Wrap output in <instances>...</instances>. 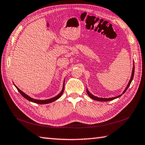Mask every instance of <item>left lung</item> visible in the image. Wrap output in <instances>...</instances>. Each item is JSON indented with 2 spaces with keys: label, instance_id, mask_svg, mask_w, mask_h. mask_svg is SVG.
<instances>
[{
  "label": "left lung",
  "instance_id": "1",
  "mask_svg": "<svg viewBox=\"0 0 145 145\" xmlns=\"http://www.w3.org/2000/svg\"><path fill=\"white\" fill-rule=\"evenodd\" d=\"M134 73H135V65H134V63H133V70H132V73H131V78H130V80L129 81V83L127 85V87H126V88L125 89V90L123 91V92L122 94H123L125 93V91H127V89L128 88V87H130V85L131 84V83L132 82V80H133V76H134ZM87 93L88 95V96L90 97L91 99L93 100H97V101H110V100H114L115 99V98H119L120 97H121V95H118V96H117L116 97H113V98H100V97H95L93 95H92L91 93H90V92H89V91L88 90V89L87 88Z\"/></svg>",
  "mask_w": 145,
  "mask_h": 145
}]
</instances>
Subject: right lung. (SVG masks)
Masks as SVG:
<instances>
[{
  "mask_svg": "<svg viewBox=\"0 0 145 145\" xmlns=\"http://www.w3.org/2000/svg\"><path fill=\"white\" fill-rule=\"evenodd\" d=\"M65 79H64V81H63V88H62V90H61L60 93L57 95V96H55L53 98H50V99H47V100H37V99H34V98H31L30 97H29V95H27V94H25L24 92H23L22 91H21L19 88H18L16 85H15V84H14L15 85V87H16V88L17 89V90L19 91V93L22 95V96L25 98V99L28 100L29 101H32V102H33V103H38V104H47V103H52L53 102V101H55L58 100V98H59L61 96V95H62L63 92V90H64V85H65Z\"/></svg>",
  "mask_w": 145,
  "mask_h": 145,
  "instance_id": "right-lung-1",
  "label": "right lung"
}]
</instances>
